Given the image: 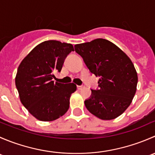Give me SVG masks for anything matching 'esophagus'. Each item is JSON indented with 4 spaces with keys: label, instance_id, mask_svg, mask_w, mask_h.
I'll list each match as a JSON object with an SVG mask.
<instances>
[{
    "label": "esophagus",
    "instance_id": "obj_1",
    "mask_svg": "<svg viewBox=\"0 0 155 155\" xmlns=\"http://www.w3.org/2000/svg\"><path fill=\"white\" fill-rule=\"evenodd\" d=\"M84 87H85V86H84V85H77L78 90H82V89L84 88Z\"/></svg>",
    "mask_w": 155,
    "mask_h": 155
}]
</instances>
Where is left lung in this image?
Segmentation results:
<instances>
[{
	"mask_svg": "<svg viewBox=\"0 0 155 155\" xmlns=\"http://www.w3.org/2000/svg\"><path fill=\"white\" fill-rule=\"evenodd\" d=\"M91 72L100 76L99 90H92L85 101L87 109L102 120L115 119L130 105L137 91L138 76L130 58L116 45L96 39L75 45Z\"/></svg>",
	"mask_w": 155,
	"mask_h": 155,
	"instance_id": "obj_1",
	"label": "left lung"
}]
</instances>
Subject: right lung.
<instances>
[{
	"label": "right lung",
	"mask_w": 155,
	"mask_h": 155,
	"mask_svg": "<svg viewBox=\"0 0 155 155\" xmlns=\"http://www.w3.org/2000/svg\"><path fill=\"white\" fill-rule=\"evenodd\" d=\"M74 51L70 43L47 40L35 46L21 61L15 76L20 101L37 119L52 121L63 116L70 107L74 83L52 81L61 72L65 58Z\"/></svg>",
	"instance_id": "1"
}]
</instances>
